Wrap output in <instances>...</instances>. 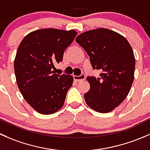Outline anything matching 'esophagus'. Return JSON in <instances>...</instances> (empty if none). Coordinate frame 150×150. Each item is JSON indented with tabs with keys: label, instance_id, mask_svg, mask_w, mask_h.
Wrapping results in <instances>:
<instances>
[{
	"label": "esophagus",
	"instance_id": "1",
	"mask_svg": "<svg viewBox=\"0 0 150 150\" xmlns=\"http://www.w3.org/2000/svg\"><path fill=\"white\" fill-rule=\"evenodd\" d=\"M85 79L86 76L84 74H81L80 76H74V79L75 81H78V82L83 81V80H84Z\"/></svg>",
	"mask_w": 150,
	"mask_h": 150
}]
</instances>
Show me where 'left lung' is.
Segmentation results:
<instances>
[{"mask_svg": "<svg viewBox=\"0 0 150 150\" xmlns=\"http://www.w3.org/2000/svg\"><path fill=\"white\" fill-rule=\"evenodd\" d=\"M89 56L94 69H100L99 78L88 76L90 89L84 94L89 107L106 113L126 99L134 79L135 58L127 40L112 30L100 28L83 32L76 38Z\"/></svg>", "mask_w": 150, "mask_h": 150, "instance_id": "8db88e82", "label": "left lung"}]
</instances>
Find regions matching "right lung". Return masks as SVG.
<instances>
[{
	"label": "right lung",
	"mask_w": 150,
	"mask_h": 150,
	"mask_svg": "<svg viewBox=\"0 0 150 150\" xmlns=\"http://www.w3.org/2000/svg\"><path fill=\"white\" fill-rule=\"evenodd\" d=\"M76 35L74 29H38L18 45L14 60L16 84L24 100L39 113H55L64 105L74 78L53 74L52 69L62 61Z\"/></svg>",
	"instance_id": "1"
}]
</instances>
